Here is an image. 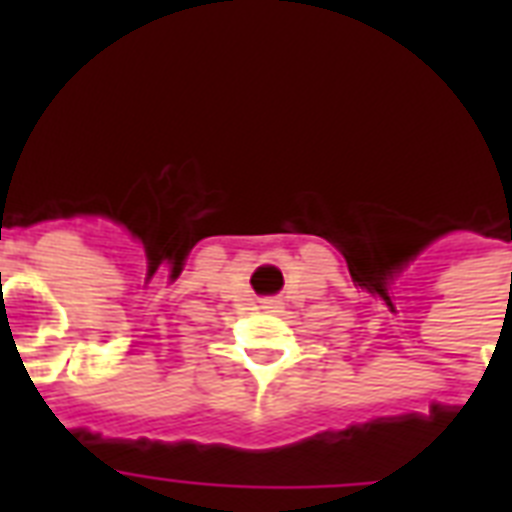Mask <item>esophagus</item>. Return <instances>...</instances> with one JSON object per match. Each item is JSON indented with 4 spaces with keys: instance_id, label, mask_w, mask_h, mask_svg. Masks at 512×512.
Segmentation results:
<instances>
[{
    "instance_id": "1",
    "label": "esophagus",
    "mask_w": 512,
    "mask_h": 512,
    "mask_svg": "<svg viewBox=\"0 0 512 512\" xmlns=\"http://www.w3.org/2000/svg\"><path fill=\"white\" fill-rule=\"evenodd\" d=\"M281 308H284V303H281L279 297H268V300H263L265 313H281Z\"/></svg>"
}]
</instances>
